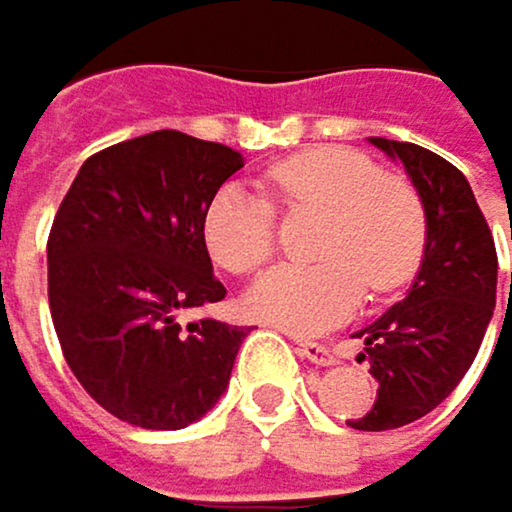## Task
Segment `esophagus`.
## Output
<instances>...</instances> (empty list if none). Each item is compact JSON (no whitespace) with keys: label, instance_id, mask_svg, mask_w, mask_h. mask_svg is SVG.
<instances>
[{"label":"esophagus","instance_id":"obj_1","mask_svg":"<svg viewBox=\"0 0 512 512\" xmlns=\"http://www.w3.org/2000/svg\"><path fill=\"white\" fill-rule=\"evenodd\" d=\"M298 354H301L304 360L317 363V367H332V363L339 360L332 348H326V345H320V342H301V345H298Z\"/></svg>","mask_w":512,"mask_h":512}]
</instances>
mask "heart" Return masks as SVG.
<instances>
[{"mask_svg":"<svg viewBox=\"0 0 512 512\" xmlns=\"http://www.w3.org/2000/svg\"><path fill=\"white\" fill-rule=\"evenodd\" d=\"M267 186L286 211H323L311 239L320 261L276 264L245 292V311L270 326L314 335L354 314L360 295H388L416 273L426 242L429 214L423 195L404 177L348 145L282 158L267 170ZM205 245L211 258L248 273L270 258L276 214L270 198L242 183H226L205 208Z\"/></svg>","mask_w":512,"mask_h":512,"instance_id":"b5f03b06","label":"heart"}]
</instances>
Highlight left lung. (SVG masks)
<instances>
[{
    "label": "left lung",
    "mask_w": 512,
    "mask_h": 512,
    "mask_svg": "<svg viewBox=\"0 0 512 512\" xmlns=\"http://www.w3.org/2000/svg\"><path fill=\"white\" fill-rule=\"evenodd\" d=\"M370 142L404 164L429 214L426 254L404 301L357 332L379 388L351 429L385 432L435 410L473 367L494 314L497 251L473 189L451 161L413 142Z\"/></svg>",
    "instance_id": "8db88e82"
}]
</instances>
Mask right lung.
Wrapping results in <instances>:
<instances>
[{"label": "right lung", "mask_w": 512, "mask_h": 512, "mask_svg": "<svg viewBox=\"0 0 512 512\" xmlns=\"http://www.w3.org/2000/svg\"><path fill=\"white\" fill-rule=\"evenodd\" d=\"M230 145L155 130L86 158L49 233V311L89 398L139 429H183L226 392L242 326L180 314L226 298L205 208Z\"/></svg>", "instance_id": "add662e5"}]
</instances>
